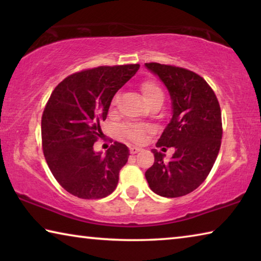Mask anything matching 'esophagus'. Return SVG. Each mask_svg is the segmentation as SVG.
Returning <instances> with one entry per match:
<instances>
[{"label":"esophagus","mask_w":261,"mask_h":261,"mask_svg":"<svg viewBox=\"0 0 261 261\" xmlns=\"http://www.w3.org/2000/svg\"><path fill=\"white\" fill-rule=\"evenodd\" d=\"M140 147H137V146H131L130 147V153L131 154H136V153H138L139 151H140Z\"/></svg>","instance_id":"34e87169"}]
</instances>
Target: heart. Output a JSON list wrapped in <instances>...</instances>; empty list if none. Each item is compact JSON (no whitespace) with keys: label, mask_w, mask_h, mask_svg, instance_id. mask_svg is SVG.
<instances>
[{"label":"heart","mask_w":261,"mask_h":261,"mask_svg":"<svg viewBox=\"0 0 261 261\" xmlns=\"http://www.w3.org/2000/svg\"><path fill=\"white\" fill-rule=\"evenodd\" d=\"M141 93H143V98L146 101V103L149 101L159 98V96H163L161 87L158 85L156 83L152 81H146L141 84ZM116 103V99L113 100V106ZM148 127L144 125H125L122 127L123 135L126 136L127 138L134 141H143L145 135L148 132Z\"/></svg>","instance_id":"obj_1"}]
</instances>
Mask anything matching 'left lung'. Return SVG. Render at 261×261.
Here are the masks:
<instances>
[{
    "label": "left lung",
    "mask_w": 261,
    "mask_h": 261,
    "mask_svg": "<svg viewBox=\"0 0 261 261\" xmlns=\"http://www.w3.org/2000/svg\"><path fill=\"white\" fill-rule=\"evenodd\" d=\"M145 67L165 84L171 100L173 116L156 147L175 148L168 162L162 153L152 149L154 163L145 177L159 196L182 197L204 182L219 154L222 138L219 101L205 79L190 70L160 63Z\"/></svg>",
    "instance_id": "1"
}]
</instances>
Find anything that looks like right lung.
Instances as JSON below:
<instances>
[{
    "mask_svg": "<svg viewBox=\"0 0 261 261\" xmlns=\"http://www.w3.org/2000/svg\"><path fill=\"white\" fill-rule=\"evenodd\" d=\"M138 69L126 64L84 70L53 91L41 120L43 155L57 182L73 196L100 199L116 189L129 148L115 141L102 155L93 145L114 95Z\"/></svg>",
    "mask_w": 261,
    "mask_h": 261,
    "instance_id": "1",
    "label": "right lung"
}]
</instances>
